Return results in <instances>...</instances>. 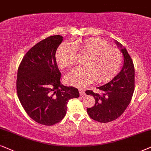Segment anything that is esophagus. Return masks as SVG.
I'll return each instance as SVG.
<instances>
[{"instance_id":"1","label":"esophagus","mask_w":151,"mask_h":151,"mask_svg":"<svg viewBox=\"0 0 151 151\" xmlns=\"http://www.w3.org/2000/svg\"><path fill=\"white\" fill-rule=\"evenodd\" d=\"M79 94L81 96H84L86 95V92H85V90L83 89H79Z\"/></svg>"}]
</instances>
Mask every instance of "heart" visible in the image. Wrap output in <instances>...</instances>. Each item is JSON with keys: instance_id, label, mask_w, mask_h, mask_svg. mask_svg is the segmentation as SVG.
Returning a JSON list of instances; mask_svg holds the SVG:
<instances>
[{"instance_id": "heart-1", "label": "heart", "mask_w": 151, "mask_h": 151, "mask_svg": "<svg viewBox=\"0 0 151 151\" xmlns=\"http://www.w3.org/2000/svg\"><path fill=\"white\" fill-rule=\"evenodd\" d=\"M75 50L86 57L83 61L84 67L75 68L66 75L65 81L70 85L83 87L94 81L105 83L119 72L122 63L121 52L98 38L76 41L74 47L68 43L61 44L55 54L60 68H70L75 63Z\"/></svg>"}]
</instances>
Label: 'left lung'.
I'll list each match as a JSON object with an SVG mask.
<instances>
[{
	"label": "left lung",
	"mask_w": 151,
	"mask_h": 151,
	"mask_svg": "<svg viewBox=\"0 0 151 151\" xmlns=\"http://www.w3.org/2000/svg\"><path fill=\"white\" fill-rule=\"evenodd\" d=\"M124 56V65L118 74L105 85L97 87L99 93L87 90L86 94L95 99L93 107L87 108L88 115L101 123H107L117 119L125 111L131 101L134 88V68L127 50L114 40Z\"/></svg>",
	"instance_id": "8db88e82"
}]
</instances>
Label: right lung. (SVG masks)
Instances as JSON below:
<instances>
[{
	"label": "right lung",
	"instance_id": "obj_1",
	"mask_svg": "<svg viewBox=\"0 0 151 151\" xmlns=\"http://www.w3.org/2000/svg\"><path fill=\"white\" fill-rule=\"evenodd\" d=\"M63 37L51 36L33 46L24 56L17 73L19 101L32 119L52 126L63 119L70 99L78 98L77 88L61 83L55 54Z\"/></svg>",
	"mask_w": 151,
	"mask_h": 151
}]
</instances>
